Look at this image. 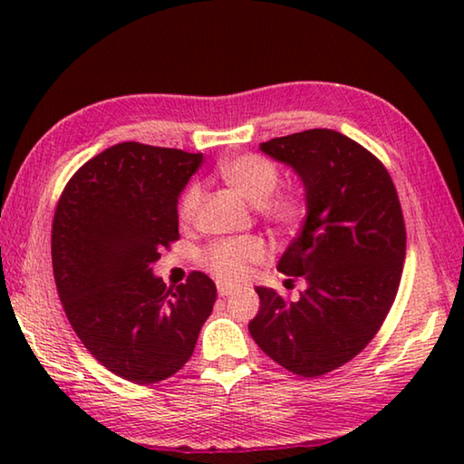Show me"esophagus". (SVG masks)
<instances>
[{
	"label": "esophagus",
	"mask_w": 464,
	"mask_h": 464,
	"mask_svg": "<svg viewBox=\"0 0 464 464\" xmlns=\"http://www.w3.org/2000/svg\"><path fill=\"white\" fill-rule=\"evenodd\" d=\"M217 290H218V296H231L233 295V288L229 286V285H223V282H221V285H218L217 286Z\"/></svg>",
	"instance_id": "esophagus-1"
}]
</instances>
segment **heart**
I'll list each match as a JSON object with an SVG mask.
<instances>
[{
  "mask_svg": "<svg viewBox=\"0 0 464 464\" xmlns=\"http://www.w3.org/2000/svg\"><path fill=\"white\" fill-rule=\"evenodd\" d=\"M218 176L231 190L257 208L266 221L288 229L301 221L304 215V200L296 192H282L272 196L280 182V171L272 161L260 155H235L218 168ZM202 202L200 186H190L179 202L182 223H192L198 215ZM268 256L266 243L257 237L237 241H221L204 256L207 268L227 282H239L249 274L251 266L260 264Z\"/></svg>",
  "mask_w": 464,
  "mask_h": 464,
  "instance_id": "b5f03b06",
  "label": "heart"
}]
</instances>
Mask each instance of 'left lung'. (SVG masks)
Segmentation results:
<instances>
[{"mask_svg":"<svg viewBox=\"0 0 464 464\" xmlns=\"http://www.w3.org/2000/svg\"><path fill=\"white\" fill-rule=\"evenodd\" d=\"M304 188V223L278 262L307 288L286 303L257 286L249 334L301 376L332 372L366 348L395 301L405 262L401 204L389 171L356 140L311 129L260 143Z\"/></svg>","mask_w":464,"mask_h":464,"instance_id":"obj_1","label":"left lung"}]
</instances>
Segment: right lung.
Masks as SVG:
<instances>
[{"instance_id": "1", "label": "right lung", "mask_w": 464, "mask_h": 464, "mask_svg": "<svg viewBox=\"0 0 464 464\" xmlns=\"http://www.w3.org/2000/svg\"><path fill=\"white\" fill-rule=\"evenodd\" d=\"M200 163L202 153L119 143L75 171L54 210L53 272L69 324L130 382L176 374L213 313L207 274L168 288L151 268L179 237L178 198Z\"/></svg>"}]
</instances>
